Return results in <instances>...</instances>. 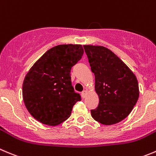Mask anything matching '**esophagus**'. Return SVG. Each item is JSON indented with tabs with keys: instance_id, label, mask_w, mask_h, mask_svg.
<instances>
[{
	"instance_id": "esophagus-1",
	"label": "esophagus",
	"mask_w": 156,
	"mask_h": 156,
	"mask_svg": "<svg viewBox=\"0 0 156 156\" xmlns=\"http://www.w3.org/2000/svg\"><path fill=\"white\" fill-rule=\"evenodd\" d=\"M86 94H87V90H83L82 92H81V97H82V98H84L86 97Z\"/></svg>"
}]
</instances>
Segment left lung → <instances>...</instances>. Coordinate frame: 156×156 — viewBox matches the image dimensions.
<instances>
[{"instance_id":"obj_1","label":"left lung","mask_w":156,"mask_h":156,"mask_svg":"<svg viewBox=\"0 0 156 156\" xmlns=\"http://www.w3.org/2000/svg\"><path fill=\"white\" fill-rule=\"evenodd\" d=\"M99 104L90 110L91 116L104 125L117 123L132 111L139 98L136 77L111 50L101 46H84Z\"/></svg>"}]
</instances>
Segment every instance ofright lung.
I'll use <instances>...</instances> for the list:
<instances>
[{"mask_svg":"<svg viewBox=\"0 0 156 156\" xmlns=\"http://www.w3.org/2000/svg\"><path fill=\"white\" fill-rule=\"evenodd\" d=\"M84 53L81 45H58L43 54L23 83L26 107L38 121L56 126L67 120L81 101L71 81V69Z\"/></svg>","mask_w":156,"mask_h":156,"instance_id":"1","label":"right lung"}]
</instances>
